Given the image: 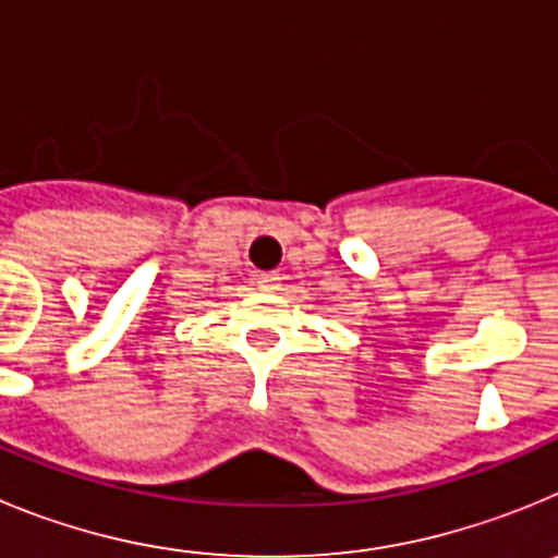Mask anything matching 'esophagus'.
<instances>
[{
  "label": "esophagus",
  "mask_w": 558,
  "mask_h": 558,
  "mask_svg": "<svg viewBox=\"0 0 558 558\" xmlns=\"http://www.w3.org/2000/svg\"><path fill=\"white\" fill-rule=\"evenodd\" d=\"M256 284L263 290H276L279 284V274L276 270H265V274H256Z\"/></svg>",
  "instance_id": "obj_1"
}]
</instances>
